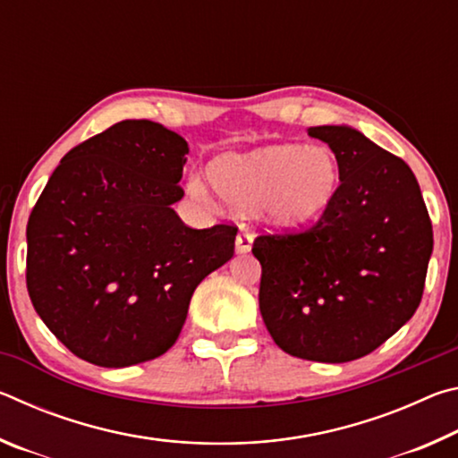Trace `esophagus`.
<instances>
[{
    "label": "esophagus",
    "mask_w": 458,
    "mask_h": 458,
    "mask_svg": "<svg viewBox=\"0 0 458 458\" xmlns=\"http://www.w3.org/2000/svg\"><path fill=\"white\" fill-rule=\"evenodd\" d=\"M252 240H254V234H252L250 230H246L244 226L240 228L238 236H236V252H240V254L250 252V248H252Z\"/></svg>",
    "instance_id": "1"
}]
</instances>
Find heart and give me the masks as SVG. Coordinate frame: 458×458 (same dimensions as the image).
<instances>
[{
    "mask_svg": "<svg viewBox=\"0 0 458 458\" xmlns=\"http://www.w3.org/2000/svg\"><path fill=\"white\" fill-rule=\"evenodd\" d=\"M341 161L327 145H268L248 153H228L208 165L214 191L238 208H250L267 220L297 226L319 218L337 199ZM196 196L206 185L190 182Z\"/></svg>",
    "mask_w": 458,
    "mask_h": 458,
    "instance_id": "heart-1",
    "label": "heart"
}]
</instances>
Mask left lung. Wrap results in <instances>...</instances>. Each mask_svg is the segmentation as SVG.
I'll list each match as a JSON object with an SVG mask.
<instances>
[{
  "instance_id": "1",
  "label": "left lung",
  "mask_w": 458,
  "mask_h": 458,
  "mask_svg": "<svg viewBox=\"0 0 458 458\" xmlns=\"http://www.w3.org/2000/svg\"><path fill=\"white\" fill-rule=\"evenodd\" d=\"M307 133L337 153L341 190L313 226L254 238L259 305L283 352L344 363L377 350L420 305L432 222L404 159L352 127Z\"/></svg>"
}]
</instances>
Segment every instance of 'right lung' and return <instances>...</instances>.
Instances as JSON below:
<instances>
[{
    "instance_id": "1",
    "label": "right lung",
    "mask_w": 458,
    "mask_h": 458,
    "mask_svg": "<svg viewBox=\"0 0 458 458\" xmlns=\"http://www.w3.org/2000/svg\"><path fill=\"white\" fill-rule=\"evenodd\" d=\"M185 153L159 123H114L62 157L32 208L30 299L76 358L103 368L159 358L196 286L234 254V224L198 230L174 212Z\"/></svg>"
}]
</instances>
